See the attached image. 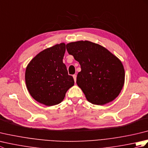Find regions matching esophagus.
Returning <instances> with one entry per match:
<instances>
[{"label": "esophagus", "instance_id": "34e87169", "mask_svg": "<svg viewBox=\"0 0 148 148\" xmlns=\"http://www.w3.org/2000/svg\"><path fill=\"white\" fill-rule=\"evenodd\" d=\"M76 74H74V75H73V78H74V81L75 82H76Z\"/></svg>", "mask_w": 148, "mask_h": 148}]
</instances>
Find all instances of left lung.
<instances>
[{"label":"left lung","instance_id":"1","mask_svg":"<svg viewBox=\"0 0 148 148\" xmlns=\"http://www.w3.org/2000/svg\"><path fill=\"white\" fill-rule=\"evenodd\" d=\"M66 48L81 65L76 83L88 101L102 106L119 95L125 83L120 60L104 47L88 40L68 43Z\"/></svg>","mask_w":148,"mask_h":148}]
</instances>
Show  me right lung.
I'll return each mask as SVG.
<instances>
[{"mask_svg":"<svg viewBox=\"0 0 148 148\" xmlns=\"http://www.w3.org/2000/svg\"><path fill=\"white\" fill-rule=\"evenodd\" d=\"M65 49L64 42L44 49L27 66V88L37 102L47 106L58 104L74 86L73 77L63 63Z\"/></svg>","mask_w":148,"mask_h":148,"instance_id":"1","label":"right lung"}]
</instances>
